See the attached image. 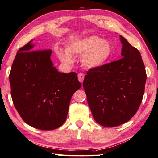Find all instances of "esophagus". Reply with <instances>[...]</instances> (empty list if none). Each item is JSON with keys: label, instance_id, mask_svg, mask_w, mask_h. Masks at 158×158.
I'll return each mask as SVG.
<instances>
[{"label": "esophagus", "instance_id": "esophagus-1", "mask_svg": "<svg viewBox=\"0 0 158 158\" xmlns=\"http://www.w3.org/2000/svg\"><path fill=\"white\" fill-rule=\"evenodd\" d=\"M77 77H78L79 81L82 83L83 81V79H84V75H83V73H79L78 76H77Z\"/></svg>", "mask_w": 158, "mask_h": 158}]
</instances>
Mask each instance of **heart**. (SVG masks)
Returning a JSON list of instances; mask_svg holds the SVG:
<instances>
[{
    "label": "heart",
    "instance_id": "b5f03b06",
    "mask_svg": "<svg viewBox=\"0 0 158 158\" xmlns=\"http://www.w3.org/2000/svg\"><path fill=\"white\" fill-rule=\"evenodd\" d=\"M112 54V47L106 40L92 35L77 40L67 47L66 51L57 52L58 58L66 64L73 63V55H83L81 62L89 69L100 68L110 60Z\"/></svg>",
    "mask_w": 158,
    "mask_h": 158
}]
</instances>
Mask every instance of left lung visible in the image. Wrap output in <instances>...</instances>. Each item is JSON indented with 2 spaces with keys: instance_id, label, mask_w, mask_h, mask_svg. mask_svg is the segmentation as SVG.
<instances>
[{
  "instance_id": "left-lung-1",
  "label": "left lung",
  "mask_w": 158,
  "mask_h": 158,
  "mask_svg": "<svg viewBox=\"0 0 158 158\" xmlns=\"http://www.w3.org/2000/svg\"><path fill=\"white\" fill-rule=\"evenodd\" d=\"M120 39L123 58L89 69L83 82L94 119L106 127L122 125L135 115L147 80L140 52L123 36Z\"/></svg>"
}]
</instances>
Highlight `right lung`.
Returning a JSON list of instances; mask_svg holds the SVG:
<instances>
[{
	"label": "right lung",
	"instance_id": "add662e5",
	"mask_svg": "<svg viewBox=\"0 0 158 158\" xmlns=\"http://www.w3.org/2000/svg\"><path fill=\"white\" fill-rule=\"evenodd\" d=\"M31 41L18 51L9 82L15 109L27 124L52 130L66 121L71 97L81 84L75 72H58L51 49L33 50Z\"/></svg>",
	"mask_w": 158,
	"mask_h": 158
}]
</instances>
